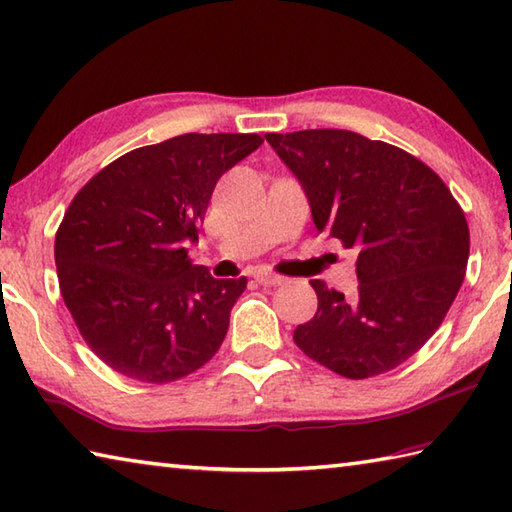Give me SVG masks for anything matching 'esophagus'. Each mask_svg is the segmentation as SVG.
<instances>
[{"instance_id":"34e87169","label":"esophagus","mask_w":512,"mask_h":512,"mask_svg":"<svg viewBox=\"0 0 512 512\" xmlns=\"http://www.w3.org/2000/svg\"><path fill=\"white\" fill-rule=\"evenodd\" d=\"M255 280L262 284V286H280V284L286 282V277L277 275V273H271V271H262V273L255 275Z\"/></svg>"}]
</instances>
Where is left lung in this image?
I'll return each instance as SVG.
<instances>
[{
  "label": "left lung",
  "instance_id": "obj_1",
  "mask_svg": "<svg viewBox=\"0 0 512 512\" xmlns=\"http://www.w3.org/2000/svg\"><path fill=\"white\" fill-rule=\"evenodd\" d=\"M309 197L313 221L358 253V293L311 280L318 311L295 329L306 356L362 380L403 365L441 327L466 277L470 230L430 165L347 132L266 134Z\"/></svg>",
  "mask_w": 512,
  "mask_h": 512
}]
</instances>
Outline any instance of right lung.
<instances>
[{
	"mask_svg": "<svg viewBox=\"0 0 512 512\" xmlns=\"http://www.w3.org/2000/svg\"><path fill=\"white\" fill-rule=\"evenodd\" d=\"M259 134H183L138 147L82 185L55 232L64 304L118 374L163 385L201 369L226 338L246 277L215 280L188 244L221 174Z\"/></svg>",
	"mask_w": 512,
	"mask_h": 512,
	"instance_id": "1",
	"label": "right lung"
}]
</instances>
